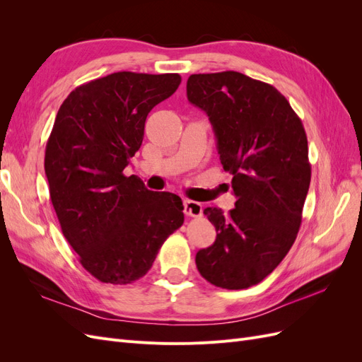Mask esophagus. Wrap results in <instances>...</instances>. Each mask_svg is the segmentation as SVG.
I'll use <instances>...</instances> for the list:
<instances>
[{"label":"esophagus","instance_id":"34e87169","mask_svg":"<svg viewBox=\"0 0 362 362\" xmlns=\"http://www.w3.org/2000/svg\"><path fill=\"white\" fill-rule=\"evenodd\" d=\"M184 213L190 217H201L202 205L196 201H184Z\"/></svg>","mask_w":362,"mask_h":362}]
</instances>
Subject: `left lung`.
I'll return each mask as SVG.
<instances>
[{
  "instance_id": "1",
  "label": "left lung",
  "mask_w": 362,
  "mask_h": 362,
  "mask_svg": "<svg viewBox=\"0 0 362 362\" xmlns=\"http://www.w3.org/2000/svg\"><path fill=\"white\" fill-rule=\"evenodd\" d=\"M187 100L210 119L237 198L228 214L204 210L217 237L196 266L216 287L247 288L278 267L298 235L311 181L308 140L286 96L245 74H193Z\"/></svg>"
}]
</instances>
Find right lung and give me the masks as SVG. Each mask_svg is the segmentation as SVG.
<instances>
[{"instance_id":"1","label":"right lung","mask_w":362,"mask_h":362,"mask_svg":"<svg viewBox=\"0 0 362 362\" xmlns=\"http://www.w3.org/2000/svg\"><path fill=\"white\" fill-rule=\"evenodd\" d=\"M180 83L178 74L115 72L78 86L59 108L45 151L51 202L81 266L101 282L145 276L184 223L180 196L124 175L148 113Z\"/></svg>"}]
</instances>
